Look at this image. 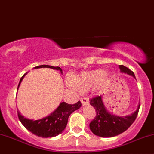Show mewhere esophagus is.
<instances>
[{
	"label": "esophagus",
	"instance_id": "34e87169",
	"mask_svg": "<svg viewBox=\"0 0 154 154\" xmlns=\"http://www.w3.org/2000/svg\"><path fill=\"white\" fill-rule=\"evenodd\" d=\"M80 101H81L82 104H83V105L88 104V99L86 97H81V99H80Z\"/></svg>",
	"mask_w": 154,
	"mask_h": 154
}]
</instances>
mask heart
Listing matches in <instances>:
<instances>
[{"label": "heart", "instance_id": "1", "mask_svg": "<svg viewBox=\"0 0 154 154\" xmlns=\"http://www.w3.org/2000/svg\"><path fill=\"white\" fill-rule=\"evenodd\" d=\"M106 73L102 70L85 72L80 77H77L75 81L71 79H68L67 85L72 89L88 91L94 88L102 79L106 77Z\"/></svg>", "mask_w": 154, "mask_h": 154}]
</instances>
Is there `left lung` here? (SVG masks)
<instances>
[{
  "instance_id": "1",
  "label": "left lung",
  "mask_w": 154,
  "mask_h": 154,
  "mask_svg": "<svg viewBox=\"0 0 154 154\" xmlns=\"http://www.w3.org/2000/svg\"><path fill=\"white\" fill-rule=\"evenodd\" d=\"M122 73L133 76L136 78L133 71L125 66H119ZM90 104L96 110V116L89 124L90 130L94 135L100 137H113L127 130L136 120L139 113L140 103L137 109L130 116H119L109 112L102 100V96H96L90 100Z\"/></svg>"
}]
</instances>
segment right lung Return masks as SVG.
Listing matches in <instances>:
<instances>
[{
  "label": "right lung",
  "instance_id": "1",
  "mask_svg": "<svg viewBox=\"0 0 154 154\" xmlns=\"http://www.w3.org/2000/svg\"><path fill=\"white\" fill-rule=\"evenodd\" d=\"M52 68L54 70H59L60 72L63 73V70L60 67H54V66H48V65H42V66L35 67V68ZM26 74L27 73L24 74L20 79L18 89ZM81 105L80 100L73 105L68 104L66 102H62L60 103V106L51 114H50L47 117L38 119V120H30L27 118H24V116H21L19 111H18V116L21 124L32 134L42 138L54 137L60 134L65 130L70 115L75 110L78 109L81 106Z\"/></svg>",
  "mask_w": 154,
  "mask_h": 154
}]
</instances>
